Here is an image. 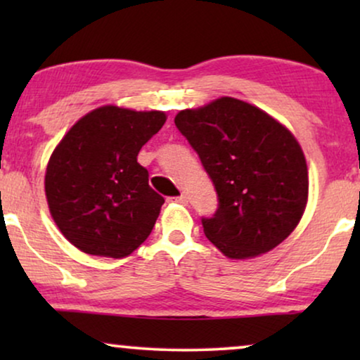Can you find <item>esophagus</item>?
Returning a JSON list of instances; mask_svg holds the SVG:
<instances>
[{
    "label": "esophagus",
    "instance_id": "esophagus-1",
    "mask_svg": "<svg viewBox=\"0 0 360 360\" xmlns=\"http://www.w3.org/2000/svg\"><path fill=\"white\" fill-rule=\"evenodd\" d=\"M170 203H179V205H186L188 203V198H186L185 195H180V196H170L169 198Z\"/></svg>",
    "mask_w": 360,
    "mask_h": 360
}]
</instances>
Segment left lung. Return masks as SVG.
<instances>
[{"mask_svg":"<svg viewBox=\"0 0 360 360\" xmlns=\"http://www.w3.org/2000/svg\"><path fill=\"white\" fill-rule=\"evenodd\" d=\"M175 126L218 193V210L201 224L226 257H255L292 234L307 206L308 169L287 127L229 96L180 111Z\"/></svg>","mask_w":360,"mask_h":360,"instance_id":"8db88e82","label":"left lung"}]
</instances>
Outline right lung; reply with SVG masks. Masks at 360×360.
<instances>
[{"label": "right lung", "mask_w": 360, "mask_h": 360, "mask_svg": "<svg viewBox=\"0 0 360 360\" xmlns=\"http://www.w3.org/2000/svg\"><path fill=\"white\" fill-rule=\"evenodd\" d=\"M165 120L162 111L101 106L77 121L52 152L49 210L82 252L121 259L149 238L165 200L149 186L137 154Z\"/></svg>", "instance_id": "right-lung-1"}]
</instances>
